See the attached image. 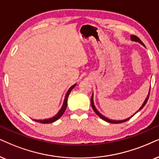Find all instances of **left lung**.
Returning a JSON list of instances; mask_svg holds the SVG:
<instances>
[{"label":"left lung","instance_id":"left-lung-1","mask_svg":"<svg viewBox=\"0 0 159 159\" xmlns=\"http://www.w3.org/2000/svg\"><path fill=\"white\" fill-rule=\"evenodd\" d=\"M130 39H131L132 40H133V41H135V42H138V43H141L142 45H143L144 46V43H142V42L141 41V39H139V37H136V36H135V35H131L130 36ZM149 95H150V92H149V94H148V97H147V98L145 99V100H144V103L142 104V106H141V108H139V109L136 112H138V111H139L140 110L142 109V108L144 107V106H145V104L147 103V102H148V98H149ZM91 105H92V108H93V110H94V111L95 112L96 114H97V115L98 116H99L100 118H101L102 120H105V121H106V122H110V123H115V124H116V123H122V122H126V121H128V120H130V118L132 117V116H130V117H129V118H127V119H125V120H119V121H116V120H109L108 119V118H107V117H106V116H104L103 115H102L100 113L99 111H98L97 109H96V108H95V106H94V103H93V94H92V98H91ZM136 114V113H135Z\"/></svg>","mask_w":159,"mask_h":159}]
</instances>
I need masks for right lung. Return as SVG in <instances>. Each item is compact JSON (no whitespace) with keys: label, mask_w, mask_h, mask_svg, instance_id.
Instances as JSON below:
<instances>
[{"label":"right lung","mask_w":159,"mask_h":159,"mask_svg":"<svg viewBox=\"0 0 159 159\" xmlns=\"http://www.w3.org/2000/svg\"><path fill=\"white\" fill-rule=\"evenodd\" d=\"M76 86V84H74L73 86H72L70 88L69 90H68L67 94H66L65 95V100H64V103H63V106H62V107L61 109L59 110V111L58 112L57 114H56L55 116H53V117L50 118V119H47V120H34V121L37 122H40V123H51V122H53L56 121L57 120H59L60 117L62 116V114H64V112L66 110V108H67V98H68V96H69V94L70 93V92L72 91V89H73L74 87Z\"/></svg>","instance_id":"right-lung-1"}]
</instances>
